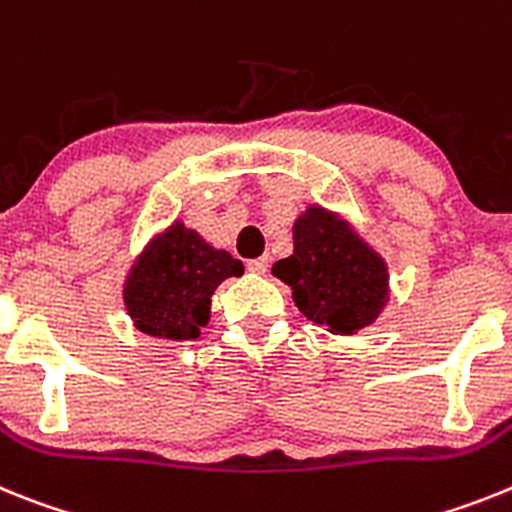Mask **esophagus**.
Returning a JSON list of instances; mask_svg holds the SVG:
<instances>
[{
	"instance_id": "esophagus-1",
	"label": "esophagus",
	"mask_w": 512,
	"mask_h": 512,
	"mask_svg": "<svg viewBox=\"0 0 512 512\" xmlns=\"http://www.w3.org/2000/svg\"><path fill=\"white\" fill-rule=\"evenodd\" d=\"M247 270H252L257 275L268 273V257H255V260H250L247 262Z\"/></svg>"
}]
</instances>
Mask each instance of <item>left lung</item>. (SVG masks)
<instances>
[{
    "mask_svg": "<svg viewBox=\"0 0 512 512\" xmlns=\"http://www.w3.org/2000/svg\"><path fill=\"white\" fill-rule=\"evenodd\" d=\"M273 273L293 288L306 317L335 335L363 330L386 299L384 262L322 208L296 221L293 255L275 262Z\"/></svg>",
    "mask_w": 512,
    "mask_h": 512,
    "instance_id": "1",
    "label": "left lung"
}]
</instances>
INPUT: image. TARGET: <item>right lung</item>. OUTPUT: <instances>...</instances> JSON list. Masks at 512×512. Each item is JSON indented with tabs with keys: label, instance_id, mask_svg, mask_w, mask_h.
<instances>
[{
	"label": "right lung",
	"instance_id": "right-lung-1",
	"mask_svg": "<svg viewBox=\"0 0 512 512\" xmlns=\"http://www.w3.org/2000/svg\"><path fill=\"white\" fill-rule=\"evenodd\" d=\"M244 265L213 250L193 229L170 226L146 247L126 283V306L141 332L162 340H193L208 319L211 293Z\"/></svg>",
	"mask_w": 512,
	"mask_h": 512
}]
</instances>
